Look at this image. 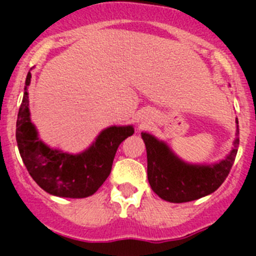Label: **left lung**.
Returning <instances> with one entry per match:
<instances>
[{"label": "left lung", "mask_w": 256, "mask_h": 256, "mask_svg": "<svg viewBox=\"0 0 256 256\" xmlns=\"http://www.w3.org/2000/svg\"><path fill=\"white\" fill-rule=\"evenodd\" d=\"M141 136L148 151V183L156 195L170 202L198 200L218 190L230 174L240 144L237 126L234 148L224 160L214 165H190L178 159L164 142L148 133Z\"/></svg>", "instance_id": "1"}]
</instances>
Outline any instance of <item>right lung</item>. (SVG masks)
Returning a JSON list of instances; mask_svg holds the SVG:
<instances>
[{
  "mask_svg": "<svg viewBox=\"0 0 256 256\" xmlns=\"http://www.w3.org/2000/svg\"><path fill=\"white\" fill-rule=\"evenodd\" d=\"M28 73L16 120V142L26 170L38 186L58 198H82L94 195L112 172L119 144L134 133L133 126H110L84 152L69 155L47 148L37 137L28 108Z\"/></svg>",
  "mask_w": 256,
  "mask_h": 256,
  "instance_id": "right-lung-1",
  "label": "right lung"
}]
</instances>
